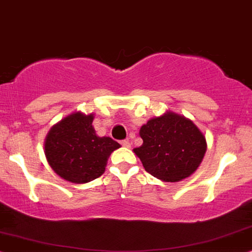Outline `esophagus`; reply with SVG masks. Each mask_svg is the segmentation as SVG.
I'll use <instances>...</instances> for the list:
<instances>
[{
	"label": "esophagus",
	"instance_id": "34e87169",
	"mask_svg": "<svg viewBox=\"0 0 252 252\" xmlns=\"http://www.w3.org/2000/svg\"><path fill=\"white\" fill-rule=\"evenodd\" d=\"M120 145L123 146V147H126V148L131 147V142H129L128 140H121L120 141Z\"/></svg>",
	"mask_w": 252,
	"mask_h": 252
}]
</instances>
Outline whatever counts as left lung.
<instances>
[{
    "label": "left lung",
    "mask_w": 252,
    "mask_h": 252,
    "mask_svg": "<svg viewBox=\"0 0 252 252\" xmlns=\"http://www.w3.org/2000/svg\"><path fill=\"white\" fill-rule=\"evenodd\" d=\"M140 136L144 144L133 151L146 172L166 182L188 178L207 150L206 138L192 121L172 112L148 120Z\"/></svg>",
    "instance_id": "left-lung-1"
}]
</instances>
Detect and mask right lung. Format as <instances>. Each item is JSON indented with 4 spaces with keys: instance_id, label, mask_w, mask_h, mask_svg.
Wrapping results in <instances>:
<instances>
[{
    "instance_id": "obj_1",
    "label": "right lung",
    "mask_w": 252,
    "mask_h": 252,
    "mask_svg": "<svg viewBox=\"0 0 252 252\" xmlns=\"http://www.w3.org/2000/svg\"><path fill=\"white\" fill-rule=\"evenodd\" d=\"M93 114L73 113L49 132L45 157L61 178L86 183L105 172L107 158L120 145L110 136H98L92 126Z\"/></svg>"
}]
</instances>
